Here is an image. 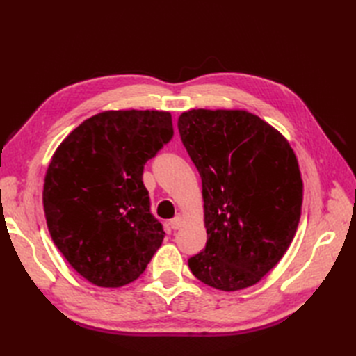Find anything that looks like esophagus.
<instances>
[{
    "mask_svg": "<svg viewBox=\"0 0 356 356\" xmlns=\"http://www.w3.org/2000/svg\"><path fill=\"white\" fill-rule=\"evenodd\" d=\"M169 225H170V229L178 230V229L181 227V225H182V217H181V215H177V217L172 218V220L169 221Z\"/></svg>",
    "mask_w": 356,
    "mask_h": 356,
    "instance_id": "1",
    "label": "esophagus"
}]
</instances>
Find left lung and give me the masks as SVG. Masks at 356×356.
<instances>
[{
  "label": "left lung",
  "mask_w": 356,
  "mask_h": 356,
  "mask_svg": "<svg viewBox=\"0 0 356 356\" xmlns=\"http://www.w3.org/2000/svg\"><path fill=\"white\" fill-rule=\"evenodd\" d=\"M181 141L202 178L204 250L188 258L199 281L222 291L257 284L294 239L303 202L298 161L276 129L243 110H191Z\"/></svg>",
  "instance_id": "1"
}]
</instances>
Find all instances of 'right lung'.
<instances>
[{
    "label": "right lung",
    "mask_w": 356,
    "mask_h": 356,
    "mask_svg": "<svg viewBox=\"0 0 356 356\" xmlns=\"http://www.w3.org/2000/svg\"><path fill=\"white\" fill-rule=\"evenodd\" d=\"M172 136L166 111H104L75 127L53 154L42 190L47 227L89 282L131 284L163 242L143 172Z\"/></svg>",
    "instance_id": "1"
}]
</instances>
